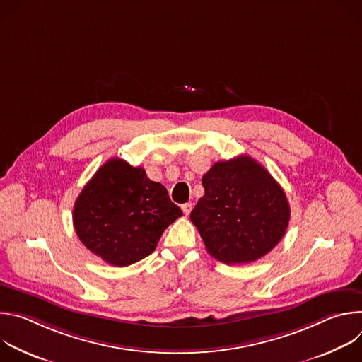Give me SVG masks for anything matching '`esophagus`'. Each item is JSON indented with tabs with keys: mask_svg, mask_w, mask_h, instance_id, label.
<instances>
[{
	"mask_svg": "<svg viewBox=\"0 0 362 362\" xmlns=\"http://www.w3.org/2000/svg\"><path fill=\"white\" fill-rule=\"evenodd\" d=\"M182 211H183V214L187 216V215L192 212V203H183V204H182Z\"/></svg>",
	"mask_w": 362,
	"mask_h": 362,
	"instance_id": "esophagus-1",
	"label": "esophagus"
}]
</instances>
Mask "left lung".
Returning <instances> with one entry per match:
<instances>
[{
  "label": "left lung",
  "instance_id": "8db88e82",
  "mask_svg": "<svg viewBox=\"0 0 362 362\" xmlns=\"http://www.w3.org/2000/svg\"><path fill=\"white\" fill-rule=\"evenodd\" d=\"M204 194L190 221L215 259L236 265L257 261L284 238L291 209L271 173L249 156L215 163L202 177Z\"/></svg>",
  "mask_w": 362,
  "mask_h": 362
}]
</instances>
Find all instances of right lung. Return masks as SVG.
<instances>
[{"mask_svg":"<svg viewBox=\"0 0 362 362\" xmlns=\"http://www.w3.org/2000/svg\"><path fill=\"white\" fill-rule=\"evenodd\" d=\"M182 215L162 183L115 158L83 187L73 223L90 252L113 267H129L156 249L165 229Z\"/></svg>","mask_w":362,"mask_h":362,"instance_id":"obj_1","label":"right lung"}]
</instances>
